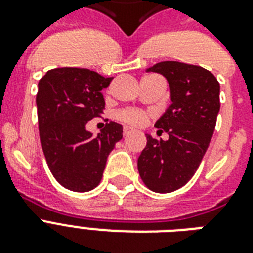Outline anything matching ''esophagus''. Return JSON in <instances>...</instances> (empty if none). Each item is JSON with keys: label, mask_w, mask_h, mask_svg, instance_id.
<instances>
[{"label": "esophagus", "mask_w": 253, "mask_h": 253, "mask_svg": "<svg viewBox=\"0 0 253 253\" xmlns=\"http://www.w3.org/2000/svg\"><path fill=\"white\" fill-rule=\"evenodd\" d=\"M131 131H132V128H130V127H127V126L123 127V135H125V136H127V135H130Z\"/></svg>", "instance_id": "esophagus-1"}]
</instances>
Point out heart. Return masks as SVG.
<instances>
[{"instance_id":"obj_1","label":"heart","mask_w":253,"mask_h":253,"mask_svg":"<svg viewBox=\"0 0 253 253\" xmlns=\"http://www.w3.org/2000/svg\"><path fill=\"white\" fill-rule=\"evenodd\" d=\"M117 119L121 122L126 123L128 126H142L143 123L147 121V114L143 110L139 109H132V107H127L122 109L117 113Z\"/></svg>"}]
</instances>
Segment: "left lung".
I'll return each instance as SVG.
<instances>
[{
  "label": "left lung",
  "mask_w": 253,
  "mask_h": 253,
  "mask_svg": "<svg viewBox=\"0 0 253 253\" xmlns=\"http://www.w3.org/2000/svg\"><path fill=\"white\" fill-rule=\"evenodd\" d=\"M166 77L170 106L155 123L168 140L147 135L138 170L147 188L156 193L184 186L200 167L219 113V83L210 71L180 61H162L147 69Z\"/></svg>",
  "instance_id": "obj_1"
}]
</instances>
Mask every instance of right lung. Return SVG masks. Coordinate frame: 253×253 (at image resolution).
<instances>
[{
    "mask_svg": "<svg viewBox=\"0 0 253 253\" xmlns=\"http://www.w3.org/2000/svg\"><path fill=\"white\" fill-rule=\"evenodd\" d=\"M113 77L85 68H55L38 84L39 135L45 162L56 181L73 192H89L101 182L107 156L122 139V125L109 122L97 136L87 121L105 109L102 89Z\"/></svg>",
    "mask_w": 253,
    "mask_h": 253,
    "instance_id": "1",
    "label": "right lung"
}]
</instances>
